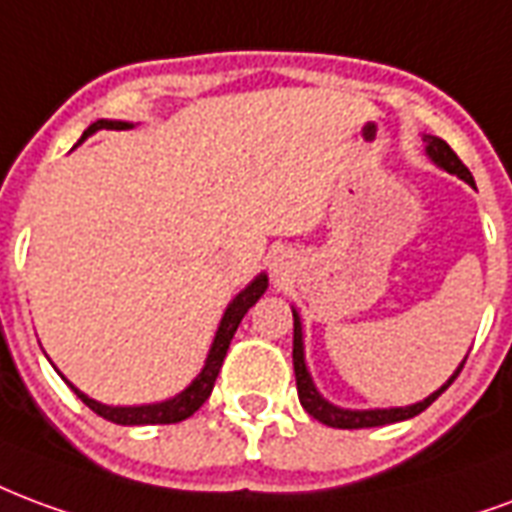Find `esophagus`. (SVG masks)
Returning <instances> with one entry per match:
<instances>
[{"mask_svg":"<svg viewBox=\"0 0 512 512\" xmlns=\"http://www.w3.org/2000/svg\"><path fill=\"white\" fill-rule=\"evenodd\" d=\"M271 266H274L276 274H285L287 266H290V255H285V252H282V255H276V257H274V263H271Z\"/></svg>","mask_w":512,"mask_h":512,"instance_id":"1","label":"esophagus"}]
</instances>
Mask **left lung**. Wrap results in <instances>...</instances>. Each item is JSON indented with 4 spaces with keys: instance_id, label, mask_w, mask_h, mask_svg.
<instances>
[{
    "instance_id": "8db88e82",
    "label": "left lung",
    "mask_w": 512,
    "mask_h": 512,
    "mask_svg": "<svg viewBox=\"0 0 512 512\" xmlns=\"http://www.w3.org/2000/svg\"><path fill=\"white\" fill-rule=\"evenodd\" d=\"M426 154H429V160L434 165H439L442 170H448L458 179H464L467 184L475 187V179H472V173L467 170V165L458 160L456 151L450 149L448 143L442 138H434V135H426ZM464 363L467 358L461 361L453 377H450L439 391H434L431 396H426L418 404H410V407H391V410H342V407H336L328 399L320 396V391L314 388L312 374L306 369V358H304V328H301V317L293 309V369H295V385H298V399H301V407H304L314 420H320L325 426H331V429H372V426H385V423H399V420L415 418L420 412L429 407L431 401L442 396V393L448 391L450 382L456 380L458 372L464 369Z\"/></svg>"
}]
</instances>
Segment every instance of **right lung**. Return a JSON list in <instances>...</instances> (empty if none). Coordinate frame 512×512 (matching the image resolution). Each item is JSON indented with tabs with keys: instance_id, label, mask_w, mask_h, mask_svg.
<instances>
[{
	"instance_id": "obj_1",
	"label": "right lung",
	"mask_w": 512,
	"mask_h": 512,
	"mask_svg": "<svg viewBox=\"0 0 512 512\" xmlns=\"http://www.w3.org/2000/svg\"><path fill=\"white\" fill-rule=\"evenodd\" d=\"M132 124L130 121H108L100 119L94 121L89 130L83 132V138L86 140L89 135H94L97 130H130ZM268 290V276L260 274L255 276L249 285L241 290V293L227 304L225 314H222V323L217 328V336H214V344H211V350H208L206 366L200 369V374L195 380L189 382L187 388L181 393H176L173 399L168 401H157V404H140V407H111V404H100V401L89 399L86 393H81L75 388L73 382H67L70 388L75 391V396L89 407L92 412H97L100 418L111 420V423H119V426H151V423H179V420H187L189 415H195V412L203 407V401L211 396L214 391V382H217V374L222 369V361H225L227 347H230V339H233V333H236L238 323L244 320V314L249 312V306L257 304V298Z\"/></svg>"
}]
</instances>
